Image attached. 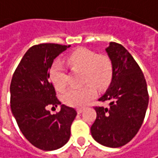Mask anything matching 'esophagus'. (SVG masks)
<instances>
[{
  "mask_svg": "<svg viewBox=\"0 0 158 158\" xmlns=\"http://www.w3.org/2000/svg\"><path fill=\"white\" fill-rule=\"evenodd\" d=\"M85 110V109H83V108H80V109H77V113L78 114H81L83 111Z\"/></svg>",
  "mask_w": 158,
  "mask_h": 158,
  "instance_id": "esophagus-1",
  "label": "esophagus"
}]
</instances>
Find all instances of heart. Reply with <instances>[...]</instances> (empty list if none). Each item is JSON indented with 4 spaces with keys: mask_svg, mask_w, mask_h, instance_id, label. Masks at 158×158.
<instances>
[{
    "mask_svg": "<svg viewBox=\"0 0 158 158\" xmlns=\"http://www.w3.org/2000/svg\"><path fill=\"white\" fill-rule=\"evenodd\" d=\"M65 61L73 70H82V82L88 84L80 88H70L64 94L63 101L69 106L85 107L95 96L93 85L98 89H104L111 81L112 63L105 56H97L95 52L81 48L70 53ZM49 78L58 91H63L66 87L67 72L62 62L56 61L51 65Z\"/></svg>",
    "mask_w": 158,
    "mask_h": 158,
    "instance_id": "b5f03b06",
    "label": "heart"
}]
</instances>
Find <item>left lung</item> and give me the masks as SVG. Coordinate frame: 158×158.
<instances>
[{
    "instance_id": "left-lung-1",
    "label": "left lung",
    "mask_w": 158,
    "mask_h": 158,
    "mask_svg": "<svg viewBox=\"0 0 158 158\" xmlns=\"http://www.w3.org/2000/svg\"><path fill=\"white\" fill-rule=\"evenodd\" d=\"M112 63L110 85L99 101L110 107H95L97 117L91 127L94 139L108 148H119L138 133L148 105L146 79L140 67L123 46L110 42L105 48Z\"/></svg>"
}]
</instances>
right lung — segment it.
<instances>
[{"label": "right lung", "instance_id": "add662e5", "mask_svg": "<svg viewBox=\"0 0 158 158\" xmlns=\"http://www.w3.org/2000/svg\"><path fill=\"white\" fill-rule=\"evenodd\" d=\"M70 47L50 43L31 47L10 83V109L18 126L29 143L45 151L58 149L67 143L77 114L56 97L48 73L54 59ZM57 105L60 111L51 114L47 108Z\"/></svg>", "mask_w": 158, "mask_h": 158}]
</instances>
